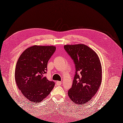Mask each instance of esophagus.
I'll return each mask as SVG.
<instances>
[{"mask_svg": "<svg viewBox=\"0 0 123 123\" xmlns=\"http://www.w3.org/2000/svg\"><path fill=\"white\" fill-rule=\"evenodd\" d=\"M62 82L61 81H57L56 82V84H57V85H62Z\"/></svg>", "mask_w": 123, "mask_h": 123, "instance_id": "34e87169", "label": "esophagus"}]
</instances>
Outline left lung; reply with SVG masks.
I'll return each mask as SVG.
<instances>
[{
  "mask_svg": "<svg viewBox=\"0 0 123 123\" xmlns=\"http://www.w3.org/2000/svg\"><path fill=\"white\" fill-rule=\"evenodd\" d=\"M64 49L74 61L75 74L68 94L76 104H86L100 87L102 67L97 53L83 44L65 45Z\"/></svg>",
  "mask_w": 123,
  "mask_h": 123,
  "instance_id": "8db88e82",
  "label": "left lung"
}]
</instances>
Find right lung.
I'll list each match as a JSON object with an SVG mask.
<instances>
[{
    "instance_id": "1",
    "label": "right lung",
    "mask_w": 123,
    "mask_h": 123,
    "mask_svg": "<svg viewBox=\"0 0 123 123\" xmlns=\"http://www.w3.org/2000/svg\"><path fill=\"white\" fill-rule=\"evenodd\" d=\"M55 50L54 46L34 45L26 49L18 58L15 70L16 83L31 102L42 101L54 88L55 83L49 81L44 74Z\"/></svg>"
}]
</instances>
